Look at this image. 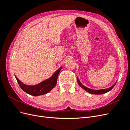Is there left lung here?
Returning a JSON list of instances; mask_svg holds the SVG:
<instances>
[{"mask_svg":"<svg viewBox=\"0 0 130 130\" xmlns=\"http://www.w3.org/2000/svg\"><path fill=\"white\" fill-rule=\"evenodd\" d=\"M77 83L79 85V86L80 87L83 88L84 90H85L86 92H87L90 94H105L106 93H107L109 91H110L116 85L117 81L116 82V83L114 84L113 86H112L111 87L108 88H106V89H99V90H94V89H90L89 88H87L86 86H84L81 84V82L80 81L79 79H78V77H77Z\"/></svg>","mask_w":130,"mask_h":130,"instance_id":"obj_1","label":"left lung"}]
</instances>
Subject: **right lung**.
Here are the masks:
<instances>
[{
    "label": "right lung",
    "instance_id": "1",
    "mask_svg": "<svg viewBox=\"0 0 130 130\" xmlns=\"http://www.w3.org/2000/svg\"><path fill=\"white\" fill-rule=\"evenodd\" d=\"M62 68V67H61L52 75V76L48 78V79L41 82L40 84L34 86L25 85L19 80L15 75V77L16 78L19 86H20V87L23 91L31 95L39 96L48 93L53 88L55 87L57 84L58 75L59 73L60 72Z\"/></svg>",
    "mask_w": 130,
    "mask_h": 130
}]
</instances>
